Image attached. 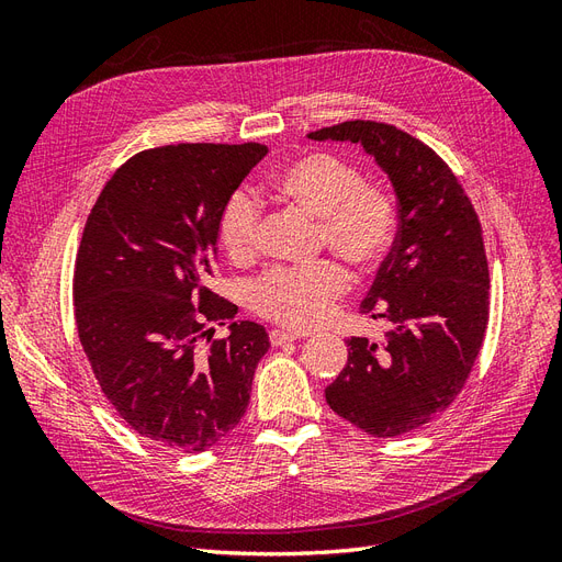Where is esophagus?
<instances>
[{"mask_svg":"<svg viewBox=\"0 0 562 562\" xmlns=\"http://www.w3.org/2000/svg\"><path fill=\"white\" fill-rule=\"evenodd\" d=\"M269 339H271V345H274V347H281V345H288V342H295V339H300V335L288 333V330H271Z\"/></svg>","mask_w":562,"mask_h":562,"instance_id":"34e87169","label":"esophagus"}]
</instances>
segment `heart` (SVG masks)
<instances>
[{
  "label": "heart",
  "instance_id": "b5f03b06",
  "mask_svg": "<svg viewBox=\"0 0 562 562\" xmlns=\"http://www.w3.org/2000/svg\"><path fill=\"white\" fill-rule=\"evenodd\" d=\"M271 192L285 206L318 220V241L361 274L378 269L396 239V196L384 184L363 182L359 166L330 151H310L285 164L271 178ZM258 203L246 192H234L217 220L220 246L234 262H248L258 250ZM347 288L345 269L321 260L312 267L271 269L252 283L250 304L285 328L310 330L330 316Z\"/></svg>",
  "mask_w": 562,
  "mask_h": 562
}]
</instances>
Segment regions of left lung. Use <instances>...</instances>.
<instances>
[{"label": "left lung", "mask_w": 562, "mask_h": 562, "mask_svg": "<svg viewBox=\"0 0 562 562\" xmlns=\"http://www.w3.org/2000/svg\"><path fill=\"white\" fill-rule=\"evenodd\" d=\"M310 138L359 143L398 203L394 246L361 304L391 328L384 342L347 339V366L326 401L370 436L415 431L459 396L483 345L490 271L479 215L450 166L396 126L356 119Z\"/></svg>", "instance_id": "obj_1"}]
</instances>
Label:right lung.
Segmentation results:
<instances>
[{"instance_id":"right-lung-1","label":"right lung","mask_w":562,"mask_h":562,"mask_svg":"<svg viewBox=\"0 0 562 562\" xmlns=\"http://www.w3.org/2000/svg\"><path fill=\"white\" fill-rule=\"evenodd\" d=\"M265 155L258 143L145 149L116 168L81 234L72 295L83 353L116 415L168 450L220 443L269 349L260 323L233 321L213 344L205 328L236 314L209 291L217 220Z\"/></svg>"}]
</instances>
